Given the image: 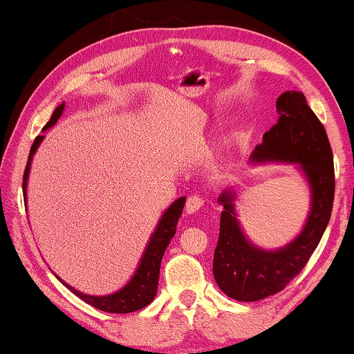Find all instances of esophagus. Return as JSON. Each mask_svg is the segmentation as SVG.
I'll return each mask as SVG.
<instances>
[{"mask_svg": "<svg viewBox=\"0 0 354 354\" xmlns=\"http://www.w3.org/2000/svg\"><path fill=\"white\" fill-rule=\"evenodd\" d=\"M203 205H205V200H203L200 195H192V196H188L185 209L188 214H195V212L201 209Z\"/></svg>", "mask_w": 354, "mask_h": 354, "instance_id": "obj_1", "label": "esophagus"}]
</instances>
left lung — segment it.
Returning <instances> with one entry per match:
<instances>
[{
	"instance_id": "1",
	"label": "left lung",
	"mask_w": 354,
	"mask_h": 354,
	"mask_svg": "<svg viewBox=\"0 0 354 354\" xmlns=\"http://www.w3.org/2000/svg\"><path fill=\"white\" fill-rule=\"evenodd\" d=\"M279 120L263 135L250 161L297 164L311 192V207L303 230L285 246L264 250L248 240L236 219L234 188L221 193V230L212 274L227 297L258 301L279 293L301 272L317 248L332 214L335 195L332 148L326 129L301 91H285L275 103Z\"/></svg>"
}]
</instances>
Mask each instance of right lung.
Masks as SVG:
<instances>
[{"label":"right lung","mask_w":354,"mask_h":354,"mask_svg":"<svg viewBox=\"0 0 354 354\" xmlns=\"http://www.w3.org/2000/svg\"><path fill=\"white\" fill-rule=\"evenodd\" d=\"M64 103H61L53 113L51 119L48 120V124L43 127V132L48 129H51L53 125L57 122V119L62 115V111H64ZM43 135H38L33 142L30 148V154H28L26 172H24V182H22V190H24V201L27 203V182H28V174H30V166L33 154L37 153L38 147L43 142ZM183 206H185V196L178 198L172 203L171 206L164 211V214L159 219L156 229L149 236V241L147 248L143 251L142 259L137 266V270L132 275V279L129 280L127 283L124 285L122 288L118 290V292L103 295V297H95V295H86L82 293L74 287H71L69 283H66L64 280H61L62 285H66L67 288L71 290L72 293H75L80 299H84L85 303H88L90 306L96 309H101L104 313H113V314H127L138 311L145 306H148L149 303L153 301L154 297L158 293V280H159V268H161V261L164 256V251L171 243V239L176 235L177 230V222L178 217L182 216Z\"/></svg>","instance_id":"add662e5"}]
</instances>
